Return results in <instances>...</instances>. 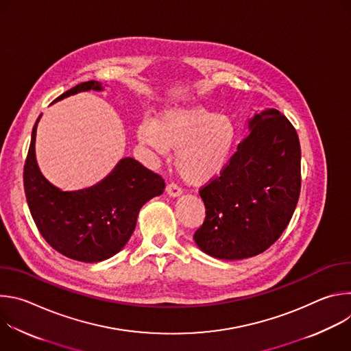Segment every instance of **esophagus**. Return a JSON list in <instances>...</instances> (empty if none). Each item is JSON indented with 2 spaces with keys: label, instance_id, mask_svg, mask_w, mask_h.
<instances>
[{
  "label": "esophagus",
  "instance_id": "34e87169",
  "mask_svg": "<svg viewBox=\"0 0 351 351\" xmlns=\"http://www.w3.org/2000/svg\"><path fill=\"white\" fill-rule=\"evenodd\" d=\"M167 193H168L169 197H179L183 193V190L179 186L171 183V184L167 186Z\"/></svg>",
  "mask_w": 351,
  "mask_h": 351
}]
</instances>
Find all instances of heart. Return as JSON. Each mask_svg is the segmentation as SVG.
<instances>
[{
  "mask_svg": "<svg viewBox=\"0 0 351 351\" xmlns=\"http://www.w3.org/2000/svg\"><path fill=\"white\" fill-rule=\"evenodd\" d=\"M138 141L158 156L176 149L175 167L195 184L207 183L226 168L236 140L233 122L225 115L199 107H173L157 119L144 118L137 126Z\"/></svg>",
  "mask_w": 351,
  "mask_h": 351,
  "instance_id": "b5f03b06",
  "label": "heart"
}]
</instances>
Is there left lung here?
Returning a JSON list of instances; mask_svg holds the SVG:
<instances>
[{"instance_id": "8db88e82", "label": "left lung", "mask_w": 351, "mask_h": 351, "mask_svg": "<svg viewBox=\"0 0 351 351\" xmlns=\"http://www.w3.org/2000/svg\"><path fill=\"white\" fill-rule=\"evenodd\" d=\"M244 137L221 176L199 190L206 221L193 239L219 260L254 257L289 225L300 194L298 137L278 110L247 121Z\"/></svg>"}]
</instances>
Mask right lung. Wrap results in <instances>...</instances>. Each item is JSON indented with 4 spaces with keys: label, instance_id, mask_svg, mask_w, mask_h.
Segmentation results:
<instances>
[{
    "label": "right lung",
    "instance_id": "obj_1",
    "mask_svg": "<svg viewBox=\"0 0 351 351\" xmlns=\"http://www.w3.org/2000/svg\"><path fill=\"white\" fill-rule=\"evenodd\" d=\"M103 91L99 82L88 80L75 86L56 101L82 91ZM41 117V115H40ZM25 164L23 182L33 221L45 241L62 256L99 263L111 258L125 247L136 228L140 208L164 193V179L134 158H122L98 183L65 191L49 182L36 160V132Z\"/></svg>",
    "mask_w": 351,
    "mask_h": 351
}]
</instances>
